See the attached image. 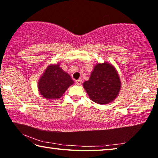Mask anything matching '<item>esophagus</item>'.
I'll return each mask as SVG.
<instances>
[{"label": "esophagus", "instance_id": "esophagus-1", "mask_svg": "<svg viewBox=\"0 0 158 158\" xmlns=\"http://www.w3.org/2000/svg\"><path fill=\"white\" fill-rule=\"evenodd\" d=\"M81 79H78V80H77L76 81V84H77V85H79V86H80V85H81Z\"/></svg>", "mask_w": 158, "mask_h": 158}]
</instances>
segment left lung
<instances>
[{
	"instance_id": "1",
	"label": "left lung",
	"mask_w": 158,
	"mask_h": 158,
	"mask_svg": "<svg viewBox=\"0 0 158 158\" xmlns=\"http://www.w3.org/2000/svg\"><path fill=\"white\" fill-rule=\"evenodd\" d=\"M91 100L99 104L111 103L118 96L121 80L116 69L109 62L94 66L89 79L83 83Z\"/></svg>"
}]
</instances>
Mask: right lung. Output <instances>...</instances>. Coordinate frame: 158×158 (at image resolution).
I'll return each instance as SVG.
<instances>
[{
    "instance_id": "right-lung-1",
    "label": "right lung",
    "mask_w": 158,
    "mask_h": 158,
    "mask_svg": "<svg viewBox=\"0 0 158 158\" xmlns=\"http://www.w3.org/2000/svg\"><path fill=\"white\" fill-rule=\"evenodd\" d=\"M72 77L60 67V63L50 64L42 74L38 82L40 94L48 100L60 99L71 85Z\"/></svg>"
}]
</instances>
